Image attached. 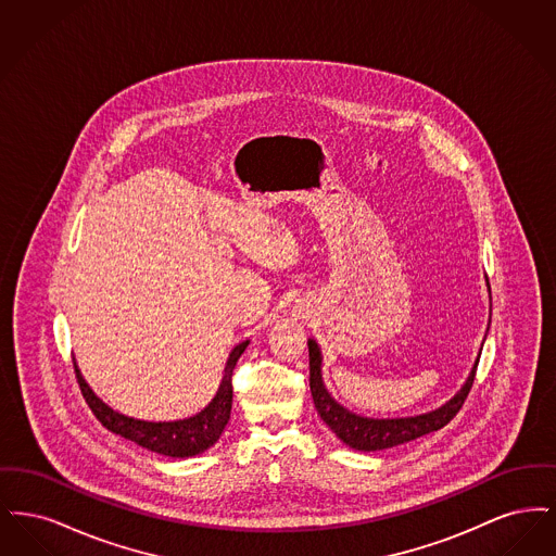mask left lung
I'll list each match as a JSON object with an SVG mask.
<instances>
[{"label":"left lung","instance_id":"obj_1","mask_svg":"<svg viewBox=\"0 0 556 556\" xmlns=\"http://www.w3.org/2000/svg\"><path fill=\"white\" fill-rule=\"evenodd\" d=\"M488 290H490V283H488ZM308 356H311V392H313V400H315L320 419L331 427V431L344 442L345 446L361 450V452L392 448V446L417 440L425 433L438 431L444 425H448L469 396L473 379H476L477 365H479V358H477L465 386L440 408L425 413V415H417V417L370 419V417H361V415L348 410L327 392V388L323 383V375H320L323 356H320V348L315 340H308Z\"/></svg>","mask_w":556,"mask_h":556}]
</instances>
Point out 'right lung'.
Instances as JSON below:
<instances>
[{"label":"right lung","instance_id":"right-lung-1","mask_svg":"<svg viewBox=\"0 0 556 556\" xmlns=\"http://www.w3.org/2000/svg\"><path fill=\"white\" fill-rule=\"evenodd\" d=\"M248 344L250 342L245 340V342H241L231 350V354L227 358L223 381L218 386L216 396L212 397L211 404L202 413H198L189 419H181V421L154 424V421H139V419H132L127 415H121V413L112 410L108 404H104L100 397L93 394V390L83 379L77 365H75V372H77V381H79L83 397L89 404L91 413L112 433H118L125 440H131L135 444L164 454V456L186 458V456H195V454L214 446L216 440L220 438L225 425L229 424L231 404H233L231 377H233V369L238 365L239 356L243 354Z\"/></svg>","mask_w":556,"mask_h":556}]
</instances>
